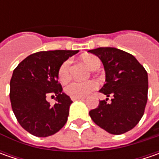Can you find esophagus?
<instances>
[{
  "instance_id": "1",
  "label": "esophagus",
  "mask_w": 159,
  "mask_h": 159,
  "mask_svg": "<svg viewBox=\"0 0 159 159\" xmlns=\"http://www.w3.org/2000/svg\"><path fill=\"white\" fill-rule=\"evenodd\" d=\"M85 98H83V97H71L72 101H82Z\"/></svg>"
}]
</instances>
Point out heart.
I'll use <instances>...</instances> for the list:
<instances>
[{
    "instance_id": "heart-1",
    "label": "heart",
    "mask_w": 159,
    "mask_h": 159,
    "mask_svg": "<svg viewBox=\"0 0 159 159\" xmlns=\"http://www.w3.org/2000/svg\"><path fill=\"white\" fill-rule=\"evenodd\" d=\"M83 63L87 64L92 70H97L100 66V60L94 55H83L80 57ZM58 80L60 82H67L70 78V61L66 60L60 65L57 71ZM97 89V83L95 80L87 81H71L65 88L64 92L70 97H85Z\"/></svg>"
}]
</instances>
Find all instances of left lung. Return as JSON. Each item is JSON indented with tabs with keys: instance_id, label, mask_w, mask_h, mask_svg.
Returning <instances> with one entry per match:
<instances>
[{
	"instance_id": "8db88e82",
	"label": "left lung",
	"mask_w": 159,
	"mask_h": 159,
	"mask_svg": "<svg viewBox=\"0 0 159 159\" xmlns=\"http://www.w3.org/2000/svg\"><path fill=\"white\" fill-rule=\"evenodd\" d=\"M101 59L106 83L100 92L111 96V102H99L89 111L92 120L112 134L133 129L143 116L148 100V73L136 58L115 48H98L89 50Z\"/></svg>"
}]
</instances>
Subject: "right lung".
I'll list each match as a JSON object with an SVG mask.
<instances>
[{
  "instance_id": "1",
  "label": "right lung",
  "mask_w": 159,
  "mask_h": 159,
  "mask_svg": "<svg viewBox=\"0 0 159 159\" xmlns=\"http://www.w3.org/2000/svg\"><path fill=\"white\" fill-rule=\"evenodd\" d=\"M79 50L34 53L15 68L10 80L9 98L18 123L31 134L47 137L57 133L67 122L72 101L57 80L60 65ZM48 94L57 96L51 106ZM54 96V95H52Z\"/></svg>"
}]
</instances>
